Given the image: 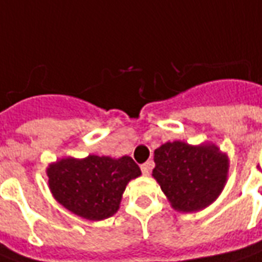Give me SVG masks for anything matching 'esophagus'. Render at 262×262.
<instances>
[{
    "instance_id": "esophagus-1",
    "label": "esophagus",
    "mask_w": 262,
    "mask_h": 262,
    "mask_svg": "<svg viewBox=\"0 0 262 262\" xmlns=\"http://www.w3.org/2000/svg\"><path fill=\"white\" fill-rule=\"evenodd\" d=\"M151 169H152V162H145L141 165V171H143V174L144 176H148Z\"/></svg>"
}]
</instances>
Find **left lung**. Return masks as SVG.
I'll return each instance as SVG.
<instances>
[{
  "label": "left lung",
  "mask_w": 262,
  "mask_h": 262,
  "mask_svg": "<svg viewBox=\"0 0 262 262\" xmlns=\"http://www.w3.org/2000/svg\"><path fill=\"white\" fill-rule=\"evenodd\" d=\"M154 179L161 185L171 207L192 213L219 198L227 183L229 159L217 145H191L176 140L154 151Z\"/></svg>",
  "instance_id": "8db88e82"
}]
</instances>
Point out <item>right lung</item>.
<instances>
[{
  "label": "right lung",
  "mask_w": 262,
  "mask_h": 262,
  "mask_svg": "<svg viewBox=\"0 0 262 262\" xmlns=\"http://www.w3.org/2000/svg\"><path fill=\"white\" fill-rule=\"evenodd\" d=\"M48 184L56 201L74 214L100 221L119 209L127 183L141 174L130 157L89 155L83 159L63 158L47 169Z\"/></svg>",
  "instance_id": "1"
}]
</instances>
